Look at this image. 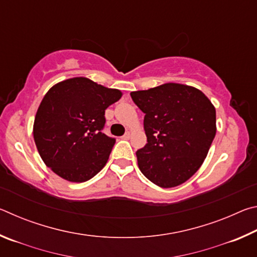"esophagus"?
Wrapping results in <instances>:
<instances>
[{
  "instance_id": "1",
  "label": "esophagus",
  "mask_w": 257,
  "mask_h": 257,
  "mask_svg": "<svg viewBox=\"0 0 257 257\" xmlns=\"http://www.w3.org/2000/svg\"><path fill=\"white\" fill-rule=\"evenodd\" d=\"M130 136H132V134H130V132H127L123 135V139H129Z\"/></svg>"
}]
</instances>
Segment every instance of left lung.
Wrapping results in <instances>:
<instances>
[{"mask_svg": "<svg viewBox=\"0 0 257 257\" xmlns=\"http://www.w3.org/2000/svg\"><path fill=\"white\" fill-rule=\"evenodd\" d=\"M130 96L145 113L147 144L136 152L139 170L162 188L184 184L201 168L215 137V107L199 89L175 82Z\"/></svg>", "mask_w": 257, "mask_h": 257, "instance_id": "obj_1", "label": "left lung"}]
</instances>
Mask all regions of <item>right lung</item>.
Segmentation results:
<instances>
[{
  "label": "right lung",
  "mask_w": 257,
  "mask_h": 257,
  "mask_svg": "<svg viewBox=\"0 0 257 257\" xmlns=\"http://www.w3.org/2000/svg\"><path fill=\"white\" fill-rule=\"evenodd\" d=\"M122 96L85 77L54 85L34 121V141L42 160L59 177L84 182L106 164L115 139L102 133L105 110Z\"/></svg>",
  "instance_id": "1"
}]
</instances>
